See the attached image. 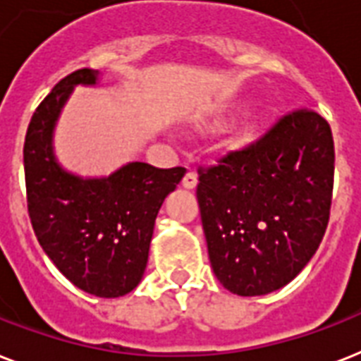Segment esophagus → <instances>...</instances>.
I'll return each mask as SVG.
<instances>
[{
	"instance_id": "34e87169",
	"label": "esophagus",
	"mask_w": 361,
	"mask_h": 361,
	"mask_svg": "<svg viewBox=\"0 0 361 361\" xmlns=\"http://www.w3.org/2000/svg\"><path fill=\"white\" fill-rule=\"evenodd\" d=\"M181 183H183V187L185 189H195L196 183H198V178H196L195 172H187L185 176H183V180H181Z\"/></svg>"
}]
</instances>
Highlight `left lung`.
Segmentation results:
<instances>
[{
  "label": "left lung",
  "instance_id": "8db88e82",
  "mask_svg": "<svg viewBox=\"0 0 361 361\" xmlns=\"http://www.w3.org/2000/svg\"><path fill=\"white\" fill-rule=\"evenodd\" d=\"M334 157L326 120L300 109L254 145L198 171L209 262L228 291L267 295L307 265L326 231Z\"/></svg>",
  "mask_w": 361,
  "mask_h": 361
}]
</instances>
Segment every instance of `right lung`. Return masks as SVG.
Here are the masks:
<instances>
[{"label": "right lung", "instance_id": "1", "mask_svg": "<svg viewBox=\"0 0 361 361\" xmlns=\"http://www.w3.org/2000/svg\"><path fill=\"white\" fill-rule=\"evenodd\" d=\"M98 79V70H78L42 99L23 142V171L29 216L46 256L85 293L116 298L142 280L155 216L185 169L133 161L104 178L64 171L54 152L55 126L74 87H94Z\"/></svg>", "mask_w": 361, "mask_h": 361}]
</instances>
